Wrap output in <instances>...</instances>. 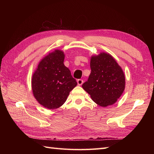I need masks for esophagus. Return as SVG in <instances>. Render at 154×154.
<instances>
[{
  "mask_svg": "<svg viewBox=\"0 0 154 154\" xmlns=\"http://www.w3.org/2000/svg\"><path fill=\"white\" fill-rule=\"evenodd\" d=\"M77 83H78V85H82L83 83V80H82V79H78V80H77Z\"/></svg>",
  "mask_w": 154,
  "mask_h": 154,
  "instance_id": "esophagus-1",
  "label": "esophagus"
}]
</instances>
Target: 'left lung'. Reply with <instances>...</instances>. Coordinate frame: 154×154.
Masks as SVG:
<instances>
[{"label": "left lung", "instance_id": "8db88e82", "mask_svg": "<svg viewBox=\"0 0 154 154\" xmlns=\"http://www.w3.org/2000/svg\"><path fill=\"white\" fill-rule=\"evenodd\" d=\"M91 72L82 87L98 105H112L122 96L125 87L123 70L108 53H101L91 59Z\"/></svg>", "mask_w": 154, "mask_h": 154}]
</instances>
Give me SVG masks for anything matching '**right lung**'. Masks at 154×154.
Masks as SVG:
<instances>
[{
    "label": "right lung",
    "instance_id": "right-lung-1",
    "mask_svg": "<svg viewBox=\"0 0 154 154\" xmlns=\"http://www.w3.org/2000/svg\"><path fill=\"white\" fill-rule=\"evenodd\" d=\"M64 58L62 51L55 50L41 60L32 74L31 85L35 99L49 109L61 106L77 85L70 70L64 66Z\"/></svg>",
    "mask_w": 154,
    "mask_h": 154
}]
</instances>
